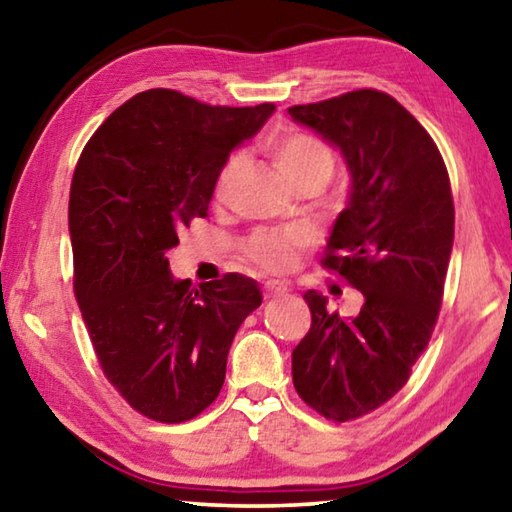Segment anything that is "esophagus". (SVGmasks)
I'll return each mask as SVG.
<instances>
[{
  "instance_id": "esophagus-1",
  "label": "esophagus",
  "mask_w": 512,
  "mask_h": 512,
  "mask_svg": "<svg viewBox=\"0 0 512 512\" xmlns=\"http://www.w3.org/2000/svg\"><path fill=\"white\" fill-rule=\"evenodd\" d=\"M266 298H277V296H284V293H287L289 289H287V284H282V282H266Z\"/></svg>"
}]
</instances>
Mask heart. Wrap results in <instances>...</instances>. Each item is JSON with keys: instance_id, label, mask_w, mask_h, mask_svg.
Returning <instances> with one entry per match:
<instances>
[{"instance_id": "b5f03b06", "label": "heart", "mask_w": 512, "mask_h": 512, "mask_svg": "<svg viewBox=\"0 0 512 512\" xmlns=\"http://www.w3.org/2000/svg\"><path fill=\"white\" fill-rule=\"evenodd\" d=\"M268 151H271L275 167L280 169L282 176L287 178L293 187L314 178H320L327 183V178L332 176L334 171L332 151H329L323 142L316 140V137L305 133H284L280 137H275L271 146H268ZM237 167L239 158L235 155L221 171L219 183H216V194L221 196L225 189H228L232 173H235ZM296 244V235H259L250 241L248 255L264 268L282 271V268H287L291 264L293 246Z\"/></svg>"}]
</instances>
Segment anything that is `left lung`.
<instances>
[{
    "label": "left lung",
    "mask_w": 512,
    "mask_h": 512,
    "mask_svg": "<svg viewBox=\"0 0 512 512\" xmlns=\"http://www.w3.org/2000/svg\"><path fill=\"white\" fill-rule=\"evenodd\" d=\"M289 115L350 171L323 264L361 291L363 307L343 318L307 291L311 329L291 357L302 400L345 422L391 400L427 348L454 244L452 187L429 133L384 92H348Z\"/></svg>",
    "instance_id": "1"
}]
</instances>
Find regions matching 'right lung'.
Instances as JSON below:
<instances>
[{
  "mask_svg": "<svg viewBox=\"0 0 512 512\" xmlns=\"http://www.w3.org/2000/svg\"><path fill=\"white\" fill-rule=\"evenodd\" d=\"M275 112L146 90L103 121L69 192L74 291L112 386L160 422L196 418L219 395L237 329L262 305L244 275L192 287L167 253L207 216L230 153Z\"/></svg>",
  "mask_w": 512,
  "mask_h": 512,
  "instance_id": "1",
  "label": "right lung"
}]
</instances>
